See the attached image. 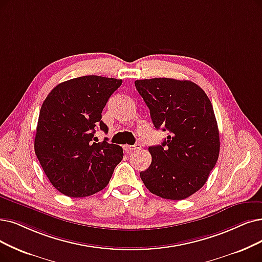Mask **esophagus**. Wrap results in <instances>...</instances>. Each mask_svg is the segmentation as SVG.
<instances>
[{"mask_svg":"<svg viewBox=\"0 0 262 262\" xmlns=\"http://www.w3.org/2000/svg\"><path fill=\"white\" fill-rule=\"evenodd\" d=\"M141 148V145L139 143H137L135 145H125L124 146V150L127 152H131L135 149H140Z\"/></svg>","mask_w":262,"mask_h":262,"instance_id":"esophagus-1","label":"esophagus"}]
</instances>
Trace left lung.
Instances as JSON below:
<instances>
[{"instance_id": "1", "label": "left lung", "mask_w": 262, "mask_h": 262, "mask_svg": "<svg viewBox=\"0 0 262 262\" xmlns=\"http://www.w3.org/2000/svg\"><path fill=\"white\" fill-rule=\"evenodd\" d=\"M156 129L169 131L150 146L151 163L141 172L147 189L169 200H183L206 183L219 156V131L206 93L190 80H135Z\"/></svg>"}]
</instances>
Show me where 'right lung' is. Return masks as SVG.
Instances as JSON below:
<instances>
[{"instance_id":"right-lung-1","label":"right lung","mask_w":262,"mask_h":262,"mask_svg":"<svg viewBox=\"0 0 262 262\" xmlns=\"http://www.w3.org/2000/svg\"><path fill=\"white\" fill-rule=\"evenodd\" d=\"M121 79L97 75L59 83L39 111L34 150L58 191L68 196L95 194L110 183L123 151L107 139L97 143L96 130L107 133L102 111Z\"/></svg>"}]
</instances>
